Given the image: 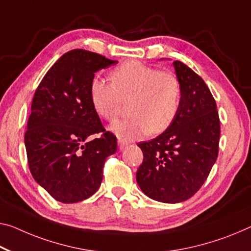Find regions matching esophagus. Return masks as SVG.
Segmentation results:
<instances>
[{"instance_id":"34e87169","label":"esophagus","mask_w":251,"mask_h":251,"mask_svg":"<svg viewBox=\"0 0 251 251\" xmlns=\"http://www.w3.org/2000/svg\"><path fill=\"white\" fill-rule=\"evenodd\" d=\"M128 145H129V142H128V141L122 140V139H119V140H118V146H119V149H120V150H123V149H125Z\"/></svg>"}]
</instances>
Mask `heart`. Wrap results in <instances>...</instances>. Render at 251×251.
<instances>
[{
	"label": "heart",
	"mask_w": 251,
	"mask_h": 251,
	"mask_svg": "<svg viewBox=\"0 0 251 251\" xmlns=\"http://www.w3.org/2000/svg\"><path fill=\"white\" fill-rule=\"evenodd\" d=\"M111 84L94 78L90 84L92 106L106 121L117 119L121 102L128 101L130 117L110 126L122 140L160 133L172 125L182 101V85L177 76L140 61L123 63L110 73Z\"/></svg>",
	"instance_id": "1"
}]
</instances>
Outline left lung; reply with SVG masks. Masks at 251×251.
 <instances>
[{
  "mask_svg": "<svg viewBox=\"0 0 251 251\" xmlns=\"http://www.w3.org/2000/svg\"><path fill=\"white\" fill-rule=\"evenodd\" d=\"M182 85V101L172 125L138 146L144 161L137 183L148 198L163 203L186 201L201 188L218 158L220 120L215 100L194 71L173 63Z\"/></svg>",
  "mask_w": 251,
  "mask_h": 251,
  "instance_id": "8db88e82",
  "label": "left lung"
}]
</instances>
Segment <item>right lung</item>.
Returning a JSON list of instances; mask_svg holds the SVG:
<instances>
[{
	"instance_id": "right-lung-1",
	"label": "right lung",
	"mask_w": 251,
	"mask_h": 251,
	"mask_svg": "<svg viewBox=\"0 0 251 251\" xmlns=\"http://www.w3.org/2000/svg\"><path fill=\"white\" fill-rule=\"evenodd\" d=\"M117 63L88 50H71L52 65L33 95L25 134L29 169L61 203L93 195L105 159L117 151V137L103 128L90 99L95 73ZM98 133L101 136L89 140Z\"/></svg>"
}]
</instances>
